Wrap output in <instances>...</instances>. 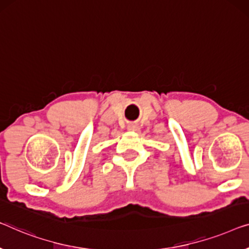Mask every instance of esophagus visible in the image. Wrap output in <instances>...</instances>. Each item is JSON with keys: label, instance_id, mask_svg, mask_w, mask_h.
Wrapping results in <instances>:
<instances>
[{"label": "esophagus", "instance_id": "obj_1", "mask_svg": "<svg viewBox=\"0 0 249 249\" xmlns=\"http://www.w3.org/2000/svg\"><path fill=\"white\" fill-rule=\"evenodd\" d=\"M137 129H138V127H137L136 124H129L128 125V130H130V131H137Z\"/></svg>", "mask_w": 249, "mask_h": 249}]
</instances>
